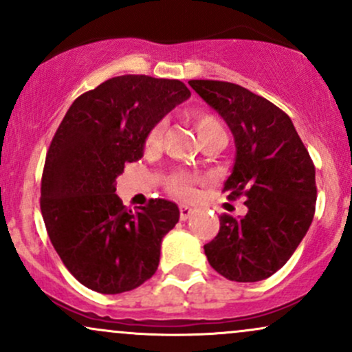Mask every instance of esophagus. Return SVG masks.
I'll return each instance as SVG.
<instances>
[{"instance_id": "34e87169", "label": "esophagus", "mask_w": 352, "mask_h": 352, "mask_svg": "<svg viewBox=\"0 0 352 352\" xmlns=\"http://www.w3.org/2000/svg\"><path fill=\"white\" fill-rule=\"evenodd\" d=\"M192 213H193L192 208L187 207V205H182V207H180V220L185 221L187 218L192 217Z\"/></svg>"}]
</instances>
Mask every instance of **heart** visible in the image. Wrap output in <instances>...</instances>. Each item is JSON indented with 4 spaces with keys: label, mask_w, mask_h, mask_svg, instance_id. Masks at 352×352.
<instances>
[{
    "label": "heart",
    "mask_w": 352,
    "mask_h": 352,
    "mask_svg": "<svg viewBox=\"0 0 352 352\" xmlns=\"http://www.w3.org/2000/svg\"><path fill=\"white\" fill-rule=\"evenodd\" d=\"M192 117V122L195 125L197 134H199L200 140L204 142L205 139L210 135L217 134V132H223L221 129V124L208 112H201V111H195L190 114ZM160 137H162V124H155L152 125L151 131L147 132L145 135V147L147 148H157L160 144ZM201 179L197 173H190V172H173L170 175V179L167 180L165 187H167V192L170 195L177 197L180 200H190L193 199L195 195V187L197 184H200Z\"/></svg>",
    "instance_id": "heart-1"
}]
</instances>
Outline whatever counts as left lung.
Instances as JSON below:
<instances>
[{
    "label": "left lung",
    "mask_w": 352,
    "mask_h": 352,
    "mask_svg": "<svg viewBox=\"0 0 352 352\" xmlns=\"http://www.w3.org/2000/svg\"><path fill=\"white\" fill-rule=\"evenodd\" d=\"M235 135L236 160L221 192L245 197L243 217L220 215L204 246L208 263L232 281L254 283L285 266L316 210V170L285 111L238 84L188 80Z\"/></svg>",
    "instance_id": "1"
}]
</instances>
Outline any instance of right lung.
<instances>
[{"instance_id": "obj_1", "label": "right lung", "mask_w": 352, "mask_h": 352, "mask_svg": "<svg viewBox=\"0 0 352 352\" xmlns=\"http://www.w3.org/2000/svg\"><path fill=\"white\" fill-rule=\"evenodd\" d=\"M188 96L177 79L117 76L80 94L52 137L41 179L43 220L64 266L92 292H131L157 272L179 208L151 199L127 210L116 179L142 157L152 125Z\"/></svg>"}]
</instances>
